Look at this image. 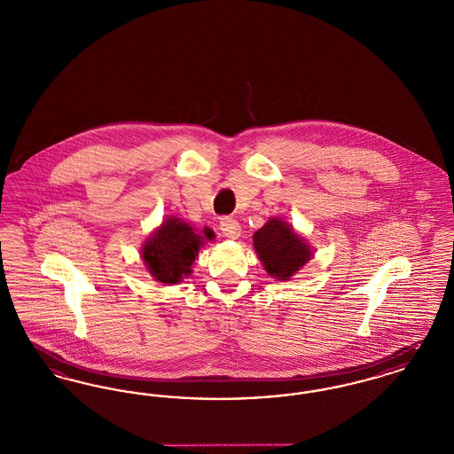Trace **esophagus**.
<instances>
[{
  "instance_id": "obj_1",
  "label": "esophagus",
  "mask_w": 454,
  "mask_h": 454,
  "mask_svg": "<svg viewBox=\"0 0 454 454\" xmlns=\"http://www.w3.org/2000/svg\"><path fill=\"white\" fill-rule=\"evenodd\" d=\"M219 230L223 231V235L230 239H237L241 235V226L239 223L231 219V217H223L221 219V224H219Z\"/></svg>"
}]
</instances>
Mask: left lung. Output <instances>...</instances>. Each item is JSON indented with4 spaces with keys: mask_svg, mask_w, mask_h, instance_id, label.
Masks as SVG:
<instances>
[{
    "mask_svg": "<svg viewBox=\"0 0 454 454\" xmlns=\"http://www.w3.org/2000/svg\"><path fill=\"white\" fill-rule=\"evenodd\" d=\"M254 248L265 272L281 282L291 281L315 255L306 238L278 216L269 217L254 233Z\"/></svg>",
    "mask_w": 454,
    "mask_h": 454,
    "instance_id": "left-lung-1",
    "label": "left lung"
}]
</instances>
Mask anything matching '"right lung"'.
Masks as SVG:
<instances>
[{"label":"right lung","instance_id":"1","mask_svg":"<svg viewBox=\"0 0 454 454\" xmlns=\"http://www.w3.org/2000/svg\"><path fill=\"white\" fill-rule=\"evenodd\" d=\"M213 238L207 226L199 231L185 219L168 216L143 243L141 260L154 281L180 284L192 274L200 247Z\"/></svg>","mask_w":454,"mask_h":454}]
</instances>
